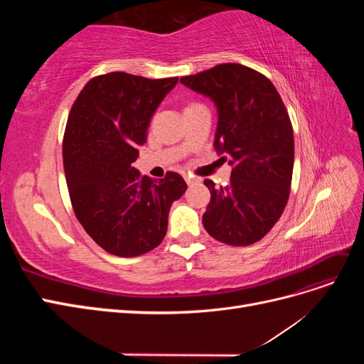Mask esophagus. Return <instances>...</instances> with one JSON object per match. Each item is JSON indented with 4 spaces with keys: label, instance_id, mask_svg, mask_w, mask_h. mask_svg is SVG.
<instances>
[{
    "label": "esophagus",
    "instance_id": "1",
    "mask_svg": "<svg viewBox=\"0 0 364 364\" xmlns=\"http://www.w3.org/2000/svg\"><path fill=\"white\" fill-rule=\"evenodd\" d=\"M185 181H186V183H188V185H193L196 182H199V179L191 178V176H188V174H185Z\"/></svg>",
    "mask_w": 364,
    "mask_h": 364
}]
</instances>
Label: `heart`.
<instances>
[{
  "mask_svg": "<svg viewBox=\"0 0 364 364\" xmlns=\"http://www.w3.org/2000/svg\"><path fill=\"white\" fill-rule=\"evenodd\" d=\"M194 106H199V103H191V105L186 106V109H188V107H194Z\"/></svg>",
  "mask_w": 364,
  "mask_h": 364,
  "instance_id": "1",
  "label": "heart"
}]
</instances>
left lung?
<instances>
[{"instance_id": "left-lung-1", "label": "left lung", "mask_w": 364, "mask_h": 364, "mask_svg": "<svg viewBox=\"0 0 364 364\" xmlns=\"http://www.w3.org/2000/svg\"><path fill=\"white\" fill-rule=\"evenodd\" d=\"M181 82L215 103L214 147L232 165L228 185L217 188L205 181L211 193L206 232L229 246L257 243L278 222L290 196L294 138L282 98L266 75L240 63H220Z\"/></svg>"}]
</instances>
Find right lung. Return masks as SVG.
I'll return each mask as SVG.
<instances>
[{"instance_id":"right-lung-1","label":"right lung","mask_w":364,"mask_h":364,"mask_svg":"<svg viewBox=\"0 0 364 364\" xmlns=\"http://www.w3.org/2000/svg\"><path fill=\"white\" fill-rule=\"evenodd\" d=\"M178 77L127 73L97 75L71 107L63 135V168L74 214L95 243L132 258L162 243L168 213L185 193L182 176L155 181L134 167L150 118Z\"/></svg>"}]
</instances>
